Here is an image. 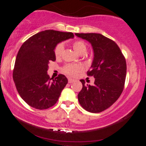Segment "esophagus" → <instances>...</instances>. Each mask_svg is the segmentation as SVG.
<instances>
[{"label": "esophagus", "mask_w": 146, "mask_h": 146, "mask_svg": "<svg viewBox=\"0 0 146 146\" xmlns=\"http://www.w3.org/2000/svg\"><path fill=\"white\" fill-rule=\"evenodd\" d=\"M74 82V80H73V79H72V78H68V82H69L70 84L72 83V82Z\"/></svg>", "instance_id": "34e87169"}]
</instances>
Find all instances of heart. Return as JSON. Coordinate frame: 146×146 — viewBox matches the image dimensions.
<instances>
[{"label":"heart","mask_w":146,"mask_h":146,"mask_svg":"<svg viewBox=\"0 0 146 146\" xmlns=\"http://www.w3.org/2000/svg\"><path fill=\"white\" fill-rule=\"evenodd\" d=\"M73 48L75 50V51L81 54L83 53H86L87 51V46H86L85 43L82 41H76L73 44ZM63 50H64V45L62 43H59L58 44L55 48L54 50V54H55L56 57L60 58L62 54ZM82 70V65L78 64H68L65 65L63 68V71L66 74L69 75L73 76L76 74L77 73L80 72Z\"/></svg>","instance_id":"heart-1"}]
</instances>
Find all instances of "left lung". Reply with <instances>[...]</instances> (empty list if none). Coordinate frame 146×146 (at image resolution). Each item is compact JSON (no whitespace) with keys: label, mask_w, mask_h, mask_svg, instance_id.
Masks as SVG:
<instances>
[{"label":"left lung","mask_w":146,"mask_h":146,"mask_svg":"<svg viewBox=\"0 0 146 146\" xmlns=\"http://www.w3.org/2000/svg\"><path fill=\"white\" fill-rule=\"evenodd\" d=\"M88 41L93 50V60L87 72L95 78L92 85L85 84L78 95L79 104L92 113L108 109L118 99L126 80V63L119 47L114 41L101 34H76Z\"/></svg>","instance_id":"8db88e82"}]
</instances>
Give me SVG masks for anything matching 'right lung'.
Returning a JSON list of instances; mask_svg holds the SVG:
<instances>
[{
  "label": "right lung",
  "instance_id": "add662e5",
  "mask_svg": "<svg viewBox=\"0 0 146 146\" xmlns=\"http://www.w3.org/2000/svg\"><path fill=\"white\" fill-rule=\"evenodd\" d=\"M73 37L71 32L45 30L33 35L20 47L13 79L20 97L31 107L45 110L57 102L68 78L62 74L50 78L48 67L50 62L56 60L57 44Z\"/></svg>",
  "mask_w": 146,
  "mask_h": 146
}]
</instances>
